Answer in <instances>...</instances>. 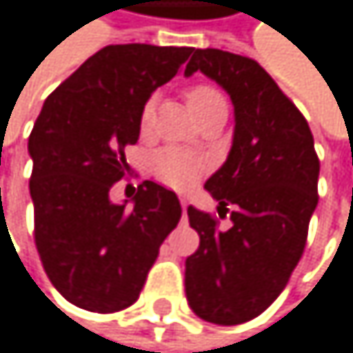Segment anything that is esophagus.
I'll use <instances>...</instances> for the list:
<instances>
[{
	"label": "esophagus",
	"mask_w": 353,
	"mask_h": 353,
	"mask_svg": "<svg viewBox=\"0 0 353 353\" xmlns=\"http://www.w3.org/2000/svg\"><path fill=\"white\" fill-rule=\"evenodd\" d=\"M180 203H182V212H184V216H186V208H188V203H186V199H180Z\"/></svg>",
	"instance_id": "1"
}]
</instances>
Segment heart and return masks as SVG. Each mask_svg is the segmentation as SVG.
<instances>
[{"instance_id": "heart-1", "label": "heart", "mask_w": 353, "mask_h": 353, "mask_svg": "<svg viewBox=\"0 0 353 353\" xmlns=\"http://www.w3.org/2000/svg\"><path fill=\"white\" fill-rule=\"evenodd\" d=\"M186 103H188V110L192 112V116H201L203 112L212 110L214 105H220V103H226L224 101V94L212 86V84H194L186 90ZM152 127V103H145L141 108V114H139V133L141 135H148ZM210 163L203 159V157H196V154H190V152H182V150H173V148H167V150H161L157 157H154V173L157 178L171 186V188H178V190H184L188 186H192L203 173L208 171Z\"/></svg>"}]
</instances>
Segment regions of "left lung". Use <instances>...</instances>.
Instances as JSON below:
<instances>
[{
  "instance_id": "obj_1",
  "label": "left lung",
  "mask_w": 353,
  "mask_h": 353,
  "mask_svg": "<svg viewBox=\"0 0 353 353\" xmlns=\"http://www.w3.org/2000/svg\"><path fill=\"white\" fill-rule=\"evenodd\" d=\"M196 70L230 94L235 137L205 182L231 228L188 208L201 243L186 259V299L201 320L235 326L261 316L299 265L318 205L320 159L305 116L254 59L196 48L184 74Z\"/></svg>"
}]
</instances>
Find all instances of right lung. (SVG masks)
<instances>
[{"label":"right lung","mask_w":353,"mask_h":353,"mask_svg":"<svg viewBox=\"0 0 353 353\" xmlns=\"http://www.w3.org/2000/svg\"><path fill=\"white\" fill-rule=\"evenodd\" d=\"M186 46L112 44L86 59L44 101L29 135L33 237L52 286L76 307H131L159 248L182 218L173 190L145 180L133 208L110 190L131 171L148 97L178 74Z\"/></svg>","instance_id":"add662e5"}]
</instances>
